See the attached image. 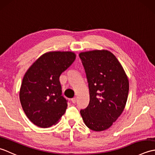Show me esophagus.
Listing matches in <instances>:
<instances>
[{
    "instance_id": "1",
    "label": "esophagus",
    "mask_w": 155,
    "mask_h": 155,
    "mask_svg": "<svg viewBox=\"0 0 155 155\" xmlns=\"http://www.w3.org/2000/svg\"><path fill=\"white\" fill-rule=\"evenodd\" d=\"M77 98H76V97H74L73 98H72V103H77Z\"/></svg>"
}]
</instances>
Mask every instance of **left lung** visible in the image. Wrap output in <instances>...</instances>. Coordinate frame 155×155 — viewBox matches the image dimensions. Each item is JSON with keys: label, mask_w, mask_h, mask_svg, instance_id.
I'll use <instances>...</instances> for the list:
<instances>
[{"label": "left lung", "mask_w": 155, "mask_h": 155, "mask_svg": "<svg viewBox=\"0 0 155 155\" xmlns=\"http://www.w3.org/2000/svg\"><path fill=\"white\" fill-rule=\"evenodd\" d=\"M90 94L87 108L81 110L86 126L103 131L113 125L127 103L129 83L123 66L108 50L81 52Z\"/></svg>", "instance_id": "obj_1"}]
</instances>
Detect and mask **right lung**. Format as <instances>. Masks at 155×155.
Returning a JSON list of instances; mask_svg holds the SVG:
<instances>
[{"label":"right lung","instance_id":"add662e5","mask_svg":"<svg viewBox=\"0 0 155 155\" xmlns=\"http://www.w3.org/2000/svg\"><path fill=\"white\" fill-rule=\"evenodd\" d=\"M77 55L72 51H51L42 54L22 78L19 98L28 118L36 126L48 128L58 123L67 108L59 77Z\"/></svg>","mask_w":155,"mask_h":155}]
</instances>
